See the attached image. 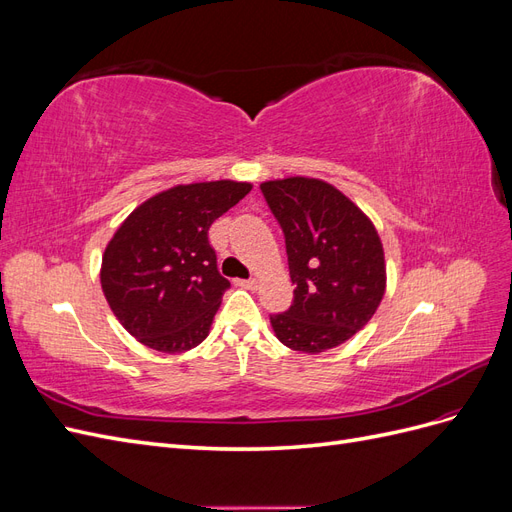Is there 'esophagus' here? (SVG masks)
Instances as JSON below:
<instances>
[{"instance_id":"1","label":"esophagus","mask_w":512,"mask_h":512,"mask_svg":"<svg viewBox=\"0 0 512 512\" xmlns=\"http://www.w3.org/2000/svg\"><path fill=\"white\" fill-rule=\"evenodd\" d=\"M239 286H243L247 290H256L258 288V280H256V277H250V280H239Z\"/></svg>"}]
</instances>
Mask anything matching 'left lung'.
<instances>
[{
    "label": "left lung",
    "instance_id": "1",
    "mask_svg": "<svg viewBox=\"0 0 512 512\" xmlns=\"http://www.w3.org/2000/svg\"><path fill=\"white\" fill-rule=\"evenodd\" d=\"M286 239L292 305L271 316L297 352L331 350L361 331L386 288L384 250L367 215L331 183L288 177L260 183Z\"/></svg>",
    "mask_w": 512,
    "mask_h": 512
}]
</instances>
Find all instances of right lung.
Returning a JSON list of instances; mask_svg holds the SVG:
<instances>
[{
    "label": "right lung",
    "mask_w": 512,
    "mask_h": 512,
    "mask_svg": "<svg viewBox=\"0 0 512 512\" xmlns=\"http://www.w3.org/2000/svg\"><path fill=\"white\" fill-rule=\"evenodd\" d=\"M252 183L175 185L138 205L108 241L100 282L113 314L138 342L166 354L209 335L230 282L218 271L211 224L250 194Z\"/></svg>",
    "instance_id": "obj_1"
}]
</instances>
